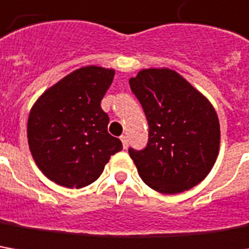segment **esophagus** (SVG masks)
<instances>
[{
	"instance_id": "esophagus-1",
	"label": "esophagus",
	"mask_w": 249,
	"mask_h": 249,
	"mask_svg": "<svg viewBox=\"0 0 249 249\" xmlns=\"http://www.w3.org/2000/svg\"><path fill=\"white\" fill-rule=\"evenodd\" d=\"M121 140H122V144H123V148L126 149V148L128 146V137L127 136H122Z\"/></svg>"
}]
</instances>
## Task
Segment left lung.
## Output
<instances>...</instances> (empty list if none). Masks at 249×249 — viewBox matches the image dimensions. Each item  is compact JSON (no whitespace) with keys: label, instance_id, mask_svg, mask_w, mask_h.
<instances>
[{"label":"left lung","instance_id":"8db88e82","mask_svg":"<svg viewBox=\"0 0 249 249\" xmlns=\"http://www.w3.org/2000/svg\"><path fill=\"white\" fill-rule=\"evenodd\" d=\"M128 83L149 124L144 149H128L140 177L166 195L196 186L211 171L219 152L221 130L213 104L168 68L141 70Z\"/></svg>","mask_w":249,"mask_h":249}]
</instances>
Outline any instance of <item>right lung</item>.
Returning a JSON list of instances; mask_svg holds the SVG:
<instances>
[{
	"mask_svg": "<svg viewBox=\"0 0 249 249\" xmlns=\"http://www.w3.org/2000/svg\"><path fill=\"white\" fill-rule=\"evenodd\" d=\"M113 70L82 67L46 90L33 105L27 122L28 146L38 168L57 185L79 189L94 182L109 158L122 151L108 133L101 100Z\"/></svg>",
	"mask_w": 249,
	"mask_h": 249,
	"instance_id": "right-lung-1",
	"label": "right lung"
}]
</instances>
